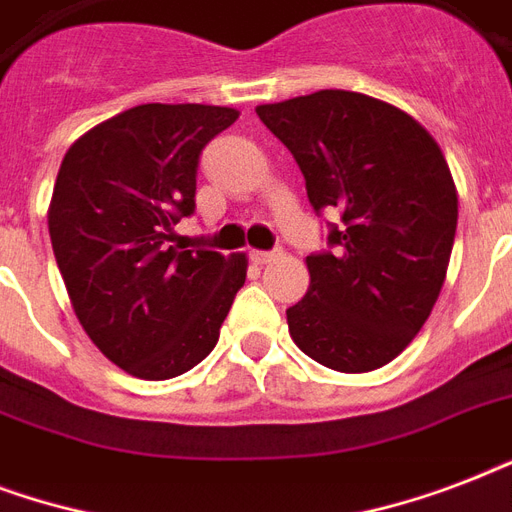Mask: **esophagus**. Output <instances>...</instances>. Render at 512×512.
I'll return each mask as SVG.
<instances>
[{
    "label": "esophagus",
    "instance_id": "obj_1",
    "mask_svg": "<svg viewBox=\"0 0 512 512\" xmlns=\"http://www.w3.org/2000/svg\"><path fill=\"white\" fill-rule=\"evenodd\" d=\"M276 257H279V252H260V249H252V260H255L257 265L273 263Z\"/></svg>",
    "mask_w": 512,
    "mask_h": 512
}]
</instances>
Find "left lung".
I'll return each mask as SVG.
<instances>
[{
    "label": "left lung",
    "mask_w": 512,
    "mask_h": 512,
    "mask_svg": "<svg viewBox=\"0 0 512 512\" xmlns=\"http://www.w3.org/2000/svg\"><path fill=\"white\" fill-rule=\"evenodd\" d=\"M292 151L335 252L305 257L311 287L287 311L305 356L335 372L390 364L428 321L457 231V185L414 116L361 92L319 90L255 108Z\"/></svg>",
    "instance_id": "8db88e82"
}]
</instances>
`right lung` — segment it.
<instances>
[{"mask_svg": "<svg viewBox=\"0 0 512 512\" xmlns=\"http://www.w3.org/2000/svg\"><path fill=\"white\" fill-rule=\"evenodd\" d=\"M239 111L146 103L74 140L47 225L76 319L103 356L140 380H172L212 353L247 255L177 249L196 207L201 148Z\"/></svg>", "mask_w": 512, "mask_h": 512, "instance_id": "add662e5", "label": "right lung"}]
</instances>
